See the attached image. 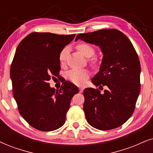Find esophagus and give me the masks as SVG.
<instances>
[{
  "label": "esophagus",
  "mask_w": 153,
  "mask_h": 153,
  "mask_svg": "<svg viewBox=\"0 0 153 153\" xmlns=\"http://www.w3.org/2000/svg\"><path fill=\"white\" fill-rule=\"evenodd\" d=\"M83 92V88H80V93H82Z\"/></svg>",
  "instance_id": "obj_1"
}]
</instances>
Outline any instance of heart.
<instances>
[{
  "mask_svg": "<svg viewBox=\"0 0 153 153\" xmlns=\"http://www.w3.org/2000/svg\"><path fill=\"white\" fill-rule=\"evenodd\" d=\"M77 49L80 53H82L84 56L90 58L94 55V50L92 46L86 43H80L77 45ZM68 51V47H65L60 52L59 59L61 63H63L66 58ZM89 73L88 71L83 69H72L67 73V78L70 80L75 85H82L85 80L89 77Z\"/></svg>",
  "mask_w": 153,
  "mask_h": 153,
  "instance_id": "1",
  "label": "heart"
}]
</instances>
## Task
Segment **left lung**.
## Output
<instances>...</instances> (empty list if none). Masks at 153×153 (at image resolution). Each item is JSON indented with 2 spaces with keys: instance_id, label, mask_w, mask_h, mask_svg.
<instances>
[{
  "instance_id": "obj_1",
  "label": "left lung",
  "mask_w": 153,
  "mask_h": 153,
  "mask_svg": "<svg viewBox=\"0 0 153 153\" xmlns=\"http://www.w3.org/2000/svg\"><path fill=\"white\" fill-rule=\"evenodd\" d=\"M78 39L100 48L103 57L92 82L95 86H107L103 93L92 88L83 91L87 121L99 130L118 128L132 116L140 94L138 54L129 39L116 29L79 34L75 41Z\"/></svg>"
}]
</instances>
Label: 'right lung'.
<instances>
[{"instance_id": "1", "label": "right lung", "mask_w": 153, "mask_h": 153, "mask_svg": "<svg viewBox=\"0 0 153 153\" xmlns=\"http://www.w3.org/2000/svg\"><path fill=\"white\" fill-rule=\"evenodd\" d=\"M75 34L32 32L17 46L10 67L13 96L21 116L34 128L51 131L65 123L72 97L78 93L69 81L59 90L48 81L61 70L59 53Z\"/></svg>"}]
</instances>
